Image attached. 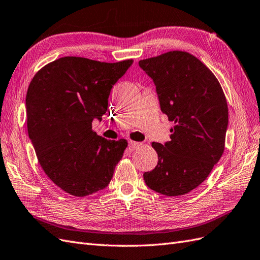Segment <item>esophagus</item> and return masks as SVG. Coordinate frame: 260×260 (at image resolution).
<instances>
[{"label": "esophagus", "instance_id": "1", "mask_svg": "<svg viewBox=\"0 0 260 260\" xmlns=\"http://www.w3.org/2000/svg\"><path fill=\"white\" fill-rule=\"evenodd\" d=\"M140 146H141V143H140V142L129 141V150H130V151H135V150L139 149Z\"/></svg>", "mask_w": 260, "mask_h": 260}]
</instances>
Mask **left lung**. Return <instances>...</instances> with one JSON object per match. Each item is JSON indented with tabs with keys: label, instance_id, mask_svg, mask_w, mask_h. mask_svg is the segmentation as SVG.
<instances>
[{
	"label": "left lung",
	"instance_id": "1",
	"mask_svg": "<svg viewBox=\"0 0 260 260\" xmlns=\"http://www.w3.org/2000/svg\"><path fill=\"white\" fill-rule=\"evenodd\" d=\"M156 86L160 110L174 121L171 141L152 142L158 162L143 178L152 190L181 196L205 181L224 151L226 98L214 74L185 51L139 61Z\"/></svg>",
	"mask_w": 260,
	"mask_h": 260
}]
</instances>
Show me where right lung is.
<instances>
[{
  "label": "right lung",
  "mask_w": 260,
  "mask_h": 260,
  "mask_svg": "<svg viewBox=\"0 0 260 260\" xmlns=\"http://www.w3.org/2000/svg\"><path fill=\"white\" fill-rule=\"evenodd\" d=\"M132 63L60 58L39 70L28 87L27 129L38 162L75 197L106 188L128 145L97 136L92 122L102 121L111 88Z\"/></svg>",
  "instance_id": "add662e5"
}]
</instances>
